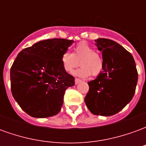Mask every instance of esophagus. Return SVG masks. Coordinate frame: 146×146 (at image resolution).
<instances>
[{"label": "esophagus", "mask_w": 146, "mask_h": 146, "mask_svg": "<svg viewBox=\"0 0 146 146\" xmlns=\"http://www.w3.org/2000/svg\"><path fill=\"white\" fill-rule=\"evenodd\" d=\"M81 82V80L78 79V78H75V84H79V83Z\"/></svg>", "instance_id": "esophagus-1"}]
</instances>
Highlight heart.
Wrapping results in <instances>:
<instances>
[{
	"label": "heart",
	"mask_w": 146,
	"mask_h": 146,
	"mask_svg": "<svg viewBox=\"0 0 146 146\" xmlns=\"http://www.w3.org/2000/svg\"><path fill=\"white\" fill-rule=\"evenodd\" d=\"M61 62L63 70L67 73H71L76 67L81 68L74 73V75L81 77L98 76L102 72L104 62L102 55L94 51V48L86 42H80L73 48V53L65 51L62 54Z\"/></svg>",
	"instance_id": "1"
}]
</instances>
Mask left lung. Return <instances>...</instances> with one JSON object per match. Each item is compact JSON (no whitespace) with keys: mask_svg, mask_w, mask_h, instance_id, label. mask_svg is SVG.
<instances>
[{"mask_svg":"<svg viewBox=\"0 0 146 146\" xmlns=\"http://www.w3.org/2000/svg\"><path fill=\"white\" fill-rule=\"evenodd\" d=\"M102 51L103 71L94 80L89 81V91L84 101L95 115L112 116L119 113L135 95L138 71L131 54L112 40H96Z\"/></svg>","mask_w":146,"mask_h":146,"instance_id":"left-lung-1","label":"left lung"}]
</instances>
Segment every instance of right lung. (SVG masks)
<instances>
[{"mask_svg": "<svg viewBox=\"0 0 146 146\" xmlns=\"http://www.w3.org/2000/svg\"><path fill=\"white\" fill-rule=\"evenodd\" d=\"M73 43L48 39L24 48L17 55L10 70L11 94L30 116L44 118L59 113L66 90L75 84L61 62L62 53Z\"/></svg>", "mask_w": 146, "mask_h": 146, "instance_id": "right-lung-1", "label": "right lung"}]
</instances>
